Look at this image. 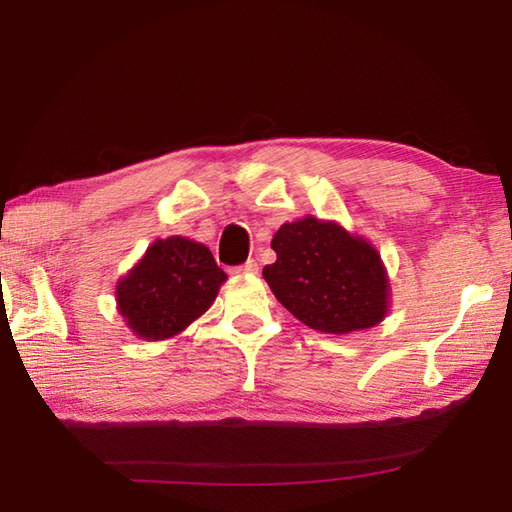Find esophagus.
Returning a JSON list of instances; mask_svg holds the SVG:
<instances>
[{
	"mask_svg": "<svg viewBox=\"0 0 512 512\" xmlns=\"http://www.w3.org/2000/svg\"><path fill=\"white\" fill-rule=\"evenodd\" d=\"M231 273L233 275H253V273H257V262H255V259H248L246 264L231 268Z\"/></svg>",
	"mask_w": 512,
	"mask_h": 512,
	"instance_id": "obj_1",
	"label": "esophagus"
}]
</instances>
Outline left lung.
Listing matches in <instances>:
<instances>
[{
  "label": "left lung",
  "mask_w": 512,
  "mask_h": 512,
  "mask_svg": "<svg viewBox=\"0 0 512 512\" xmlns=\"http://www.w3.org/2000/svg\"><path fill=\"white\" fill-rule=\"evenodd\" d=\"M270 248L264 279L277 301L312 330L347 334L387 314V275L365 239L317 217L284 224Z\"/></svg>",
  "instance_id": "1"
}]
</instances>
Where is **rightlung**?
<instances>
[{
	"label": "right lung",
	"instance_id": "1",
	"mask_svg": "<svg viewBox=\"0 0 512 512\" xmlns=\"http://www.w3.org/2000/svg\"><path fill=\"white\" fill-rule=\"evenodd\" d=\"M224 279L206 246L184 237L158 239L118 284V310L143 339H167L209 310Z\"/></svg>",
	"mask_w": 512,
	"mask_h": 512
}]
</instances>
